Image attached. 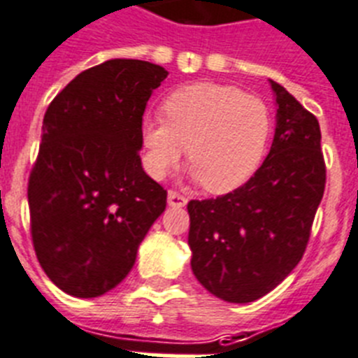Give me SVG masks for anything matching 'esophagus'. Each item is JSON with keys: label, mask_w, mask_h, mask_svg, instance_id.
I'll return each instance as SVG.
<instances>
[{"label": "esophagus", "mask_w": 358, "mask_h": 358, "mask_svg": "<svg viewBox=\"0 0 358 358\" xmlns=\"http://www.w3.org/2000/svg\"><path fill=\"white\" fill-rule=\"evenodd\" d=\"M186 203H188V199H186L182 194H179V192L176 190L168 192V204H170V206H173V208H182Z\"/></svg>", "instance_id": "1"}]
</instances>
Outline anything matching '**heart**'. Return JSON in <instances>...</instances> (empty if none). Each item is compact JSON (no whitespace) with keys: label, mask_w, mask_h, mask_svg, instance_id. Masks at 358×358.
Here are the masks:
<instances>
[{"label":"heart","mask_w":358,"mask_h":358,"mask_svg":"<svg viewBox=\"0 0 358 358\" xmlns=\"http://www.w3.org/2000/svg\"><path fill=\"white\" fill-rule=\"evenodd\" d=\"M164 119H145L141 143L146 172L163 179L186 159L204 190L226 194L248 181L271 134L270 108L261 97L231 85H185L163 101Z\"/></svg>","instance_id":"heart-1"}]
</instances>
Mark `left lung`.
<instances>
[{
	"mask_svg": "<svg viewBox=\"0 0 358 358\" xmlns=\"http://www.w3.org/2000/svg\"><path fill=\"white\" fill-rule=\"evenodd\" d=\"M277 128L264 163L243 186L190 201L192 271L228 302H253L299 264L326 186L320 127L279 83Z\"/></svg>",
	"mask_w": 358,
	"mask_h": 358,
	"instance_id": "obj_1",
	"label": "left lung"
}]
</instances>
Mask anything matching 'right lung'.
I'll return each mask as SVG.
<instances>
[{
  "label": "right lung",
  "mask_w": 358,
  "mask_h": 358,
  "mask_svg": "<svg viewBox=\"0 0 358 358\" xmlns=\"http://www.w3.org/2000/svg\"><path fill=\"white\" fill-rule=\"evenodd\" d=\"M168 76L141 59H110L74 78L48 105L29 177L30 235L48 279L99 297L132 270L166 190L141 166L143 114Z\"/></svg>",
  "instance_id": "add662e5"
}]
</instances>
